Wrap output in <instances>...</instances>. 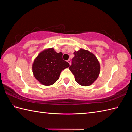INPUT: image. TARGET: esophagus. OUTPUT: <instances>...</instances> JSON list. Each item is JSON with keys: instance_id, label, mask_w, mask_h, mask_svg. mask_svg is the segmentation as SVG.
Segmentation results:
<instances>
[{"instance_id": "1", "label": "esophagus", "mask_w": 132, "mask_h": 132, "mask_svg": "<svg viewBox=\"0 0 132 132\" xmlns=\"http://www.w3.org/2000/svg\"><path fill=\"white\" fill-rule=\"evenodd\" d=\"M67 62H68V63L69 64V65H70V64H71V62H70V59H68V61H67Z\"/></svg>"}]
</instances>
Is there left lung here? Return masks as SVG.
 I'll use <instances>...</instances> for the list:
<instances>
[{
  "label": "left lung",
  "mask_w": 132,
  "mask_h": 132,
  "mask_svg": "<svg viewBox=\"0 0 132 132\" xmlns=\"http://www.w3.org/2000/svg\"><path fill=\"white\" fill-rule=\"evenodd\" d=\"M72 64L69 70L74 75L75 80L83 86H88L98 78L100 65L95 54L88 50L80 48L74 52Z\"/></svg>",
  "instance_id": "left-lung-1"
}]
</instances>
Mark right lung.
<instances>
[{
  "mask_svg": "<svg viewBox=\"0 0 132 132\" xmlns=\"http://www.w3.org/2000/svg\"><path fill=\"white\" fill-rule=\"evenodd\" d=\"M62 52L57 53L53 48L43 50L34 59L32 72L36 79L45 86L56 82L61 71L69 67L64 61Z\"/></svg>",
  "mask_w": 132,
  "mask_h": 132,
  "instance_id": "right-lung-1",
  "label": "right lung"
}]
</instances>
